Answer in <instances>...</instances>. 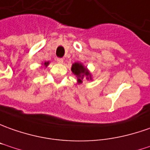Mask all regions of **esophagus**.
Returning a JSON list of instances; mask_svg holds the SVG:
<instances>
[{
	"mask_svg": "<svg viewBox=\"0 0 150 150\" xmlns=\"http://www.w3.org/2000/svg\"><path fill=\"white\" fill-rule=\"evenodd\" d=\"M57 62H58L59 63H63V59L59 58V59H57Z\"/></svg>",
	"mask_w": 150,
	"mask_h": 150,
	"instance_id": "obj_1",
	"label": "esophagus"
}]
</instances>
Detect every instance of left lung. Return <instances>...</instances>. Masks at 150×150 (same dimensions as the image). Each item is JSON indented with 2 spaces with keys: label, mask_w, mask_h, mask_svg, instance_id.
Segmentation results:
<instances>
[{
  "label": "left lung",
  "mask_w": 150,
  "mask_h": 150,
  "mask_svg": "<svg viewBox=\"0 0 150 150\" xmlns=\"http://www.w3.org/2000/svg\"><path fill=\"white\" fill-rule=\"evenodd\" d=\"M73 73L76 76L77 79V82L81 83L82 82V80L86 77L87 80H91V75L89 73L86 67H84L81 63H74L71 68Z\"/></svg>",
  "instance_id": "8db88e82"
}]
</instances>
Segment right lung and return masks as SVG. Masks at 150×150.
I'll list each match as a JSON object with an SVG mask.
<instances>
[{
	"label": "right lung",
	"instance_id": "right-lung-1",
	"mask_svg": "<svg viewBox=\"0 0 150 150\" xmlns=\"http://www.w3.org/2000/svg\"><path fill=\"white\" fill-rule=\"evenodd\" d=\"M49 62H45V63H44V65H45V67H47V66H48V65H49Z\"/></svg>",
	"mask_w": 150,
	"mask_h": 150
}]
</instances>
